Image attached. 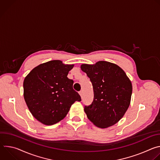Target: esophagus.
<instances>
[{"instance_id":"1","label":"esophagus","mask_w":160,"mask_h":160,"mask_svg":"<svg viewBox=\"0 0 160 160\" xmlns=\"http://www.w3.org/2000/svg\"><path fill=\"white\" fill-rule=\"evenodd\" d=\"M79 94L80 95V96H81V97L82 96V94H83V92H82V90H80V92H79Z\"/></svg>"}]
</instances>
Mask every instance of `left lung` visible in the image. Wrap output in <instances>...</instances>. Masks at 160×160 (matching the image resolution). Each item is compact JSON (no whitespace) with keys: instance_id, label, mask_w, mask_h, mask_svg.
Returning a JSON list of instances; mask_svg holds the SVG:
<instances>
[{"instance_id":"obj_1","label":"left lung","mask_w":160,"mask_h":160,"mask_svg":"<svg viewBox=\"0 0 160 160\" xmlns=\"http://www.w3.org/2000/svg\"><path fill=\"white\" fill-rule=\"evenodd\" d=\"M81 69L90 78L94 90L92 104L84 107L87 118L99 128L115 125L130 106L132 93L130 79L120 66L108 61L83 64Z\"/></svg>"}]
</instances>
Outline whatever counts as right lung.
<instances>
[{"mask_svg": "<svg viewBox=\"0 0 160 160\" xmlns=\"http://www.w3.org/2000/svg\"><path fill=\"white\" fill-rule=\"evenodd\" d=\"M74 64L60 60L41 64L29 73L23 82L24 99L32 115L46 125L62 120L75 101H80L67 75Z\"/></svg>", "mask_w": 160, "mask_h": 160, "instance_id": "obj_1", "label": "right lung"}]
</instances>
